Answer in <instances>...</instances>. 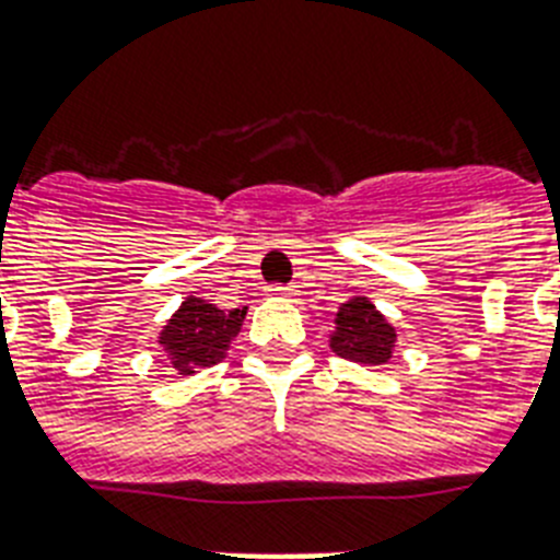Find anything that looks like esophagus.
I'll return each instance as SVG.
<instances>
[{"label": "esophagus", "mask_w": 560, "mask_h": 560, "mask_svg": "<svg viewBox=\"0 0 560 560\" xmlns=\"http://www.w3.org/2000/svg\"><path fill=\"white\" fill-rule=\"evenodd\" d=\"M269 294H271V298L289 300V298H294V294H298V289H294V285H271Z\"/></svg>", "instance_id": "obj_1"}]
</instances>
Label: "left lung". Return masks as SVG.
<instances>
[{
    "label": "left lung",
    "mask_w": 560,
    "mask_h": 560,
    "mask_svg": "<svg viewBox=\"0 0 560 560\" xmlns=\"http://www.w3.org/2000/svg\"><path fill=\"white\" fill-rule=\"evenodd\" d=\"M395 340V326L374 308L369 298L346 300L335 317V331L329 335L331 352L363 366L389 363Z\"/></svg>",
    "instance_id": "1"
}]
</instances>
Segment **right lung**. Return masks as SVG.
<instances>
[{
    "mask_svg": "<svg viewBox=\"0 0 560 560\" xmlns=\"http://www.w3.org/2000/svg\"><path fill=\"white\" fill-rule=\"evenodd\" d=\"M246 308H217L200 298H186L160 331V346L171 366L179 374H194L202 366H214L229 352L231 340L243 326Z\"/></svg>",
    "mask_w": 560,
    "mask_h": 560,
    "instance_id": "right-lung-1",
    "label": "right lung"
}]
</instances>
